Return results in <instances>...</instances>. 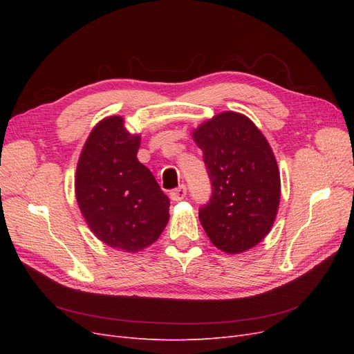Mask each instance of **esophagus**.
Wrapping results in <instances>:
<instances>
[{"mask_svg": "<svg viewBox=\"0 0 354 354\" xmlns=\"http://www.w3.org/2000/svg\"><path fill=\"white\" fill-rule=\"evenodd\" d=\"M186 195H187V189H186L185 185H181V186H178V187H176V189H173V190L169 192V198L173 199V201L185 199Z\"/></svg>", "mask_w": 354, "mask_h": 354, "instance_id": "esophagus-1", "label": "esophagus"}]
</instances>
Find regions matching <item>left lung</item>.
<instances>
[{"mask_svg":"<svg viewBox=\"0 0 354 354\" xmlns=\"http://www.w3.org/2000/svg\"><path fill=\"white\" fill-rule=\"evenodd\" d=\"M194 138L212 187L199 208L203 230L227 254L252 248L270 232L281 199L279 168L269 143L250 118L236 112L214 116Z\"/></svg>","mask_w":354,"mask_h":354,"instance_id":"1","label":"left lung"}]
</instances>
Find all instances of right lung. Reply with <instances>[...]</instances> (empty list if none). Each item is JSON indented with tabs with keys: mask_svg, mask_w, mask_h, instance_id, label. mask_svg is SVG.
Segmentation results:
<instances>
[{
	"mask_svg": "<svg viewBox=\"0 0 354 354\" xmlns=\"http://www.w3.org/2000/svg\"><path fill=\"white\" fill-rule=\"evenodd\" d=\"M140 136L125 130L121 116L94 127L75 177V194L93 233L127 252L153 243L169 218V199L151 169L138 162Z\"/></svg>",
	"mask_w": 354,
	"mask_h": 354,
	"instance_id": "add662e5",
	"label": "right lung"
}]
</instances>
